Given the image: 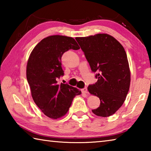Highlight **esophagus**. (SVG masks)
Wrapping results in <instances>:
<instances>
[{
  "mask_svg": "<svg viewBox=\"0 0 151 151\" xmlns=\"http://www.w3.org/2000/svg\"><path fill=\"white\" fill-rule=\"evenodd\" d=\"M81 92H82V93H83V94H86L88 93V91H87V88H83L81 90Z\"/></svg>",
  "mask_w": 151,
  "mask_h": 151,
  "instance_id": "34e87169",
  "label": "esophagus"
}]
</instances>
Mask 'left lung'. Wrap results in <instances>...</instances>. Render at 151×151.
<instances>
[{
    "instance_id": "1",
    "label": "left lung",
    "mask_w": 151,
    "mask_h": 151,
    "mask_svg": "<svg viewBox=\"0 0 151 151\" xmlns=\"http://www.w3.org/2000/svg\"><path fill=\"white\" fill-rule=\"evenodd\" d=\"M92 71L98 74L96 83L88 86L91 94L98 96L100 106L92 110L96 116L115 113L126 99L131 83V71L124 47L108 34L76 37Z\"/></svg>"
}]
</instances>
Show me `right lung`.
<instances>
[{
  "label": "right lung",
  "mask_w": 151,
  "mask_h": 151,
  "mask_svg": "<svg viewBox=\"0 0 151 151\" xmlns=\"http://www.w3.org/2000/svg\"><path fill=\"white\" fill-rule=\"evenodd\" d=\"M80 48L72 37L49 36L33 48L27 65V78L32 99L46 116L57 119L67 113L74 97L81 94L67 84L57 83L64 75L61 57L69 49Z\"/></svg>",
  "instance_id": "obj_1"
}]
</instances>
